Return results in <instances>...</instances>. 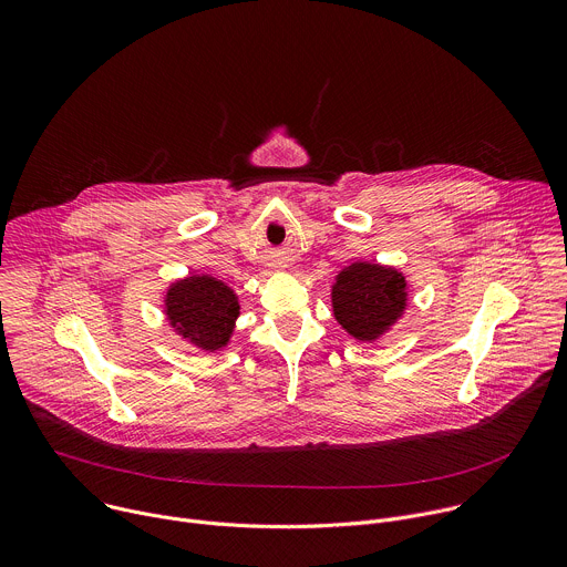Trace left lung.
Instances as JSON below:
<instances>
[{"label":"left lung","instance_id":"left-lung-1","mask_svg":"<svg viewBox=\"0 0 567 567\" xmlns=\"http://www.w3.org/2000/svg\"><path fill=\"white\" fill-rule=\"evenodd\" d=\"M330 306L334 321L353 339L373 344L404 317L409 281L393 266L358 259L334 275Z\"/></svg>","mask_w":567,"mask_h":567}]
</instances>
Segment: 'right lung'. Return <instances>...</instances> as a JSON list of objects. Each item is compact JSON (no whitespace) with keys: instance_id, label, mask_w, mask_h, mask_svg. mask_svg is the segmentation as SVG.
Segmentation results:
<instances>
[{"instance_id":"right-lung-1","label":"right lung","mask_w":567,"mask_h":567,"mask_svg":"<svg viewBox=\"0 0 567 567\" xmlns=\"http://www.w3.org/2000/svg\"><path fill=\"white\" fill-rule=\"evenodd\" d=\"M163 315L183 342L212 355L233 342L241 303L235 288L223 279L189 272L167 286Z\"/></svg>"}]
</instances>
